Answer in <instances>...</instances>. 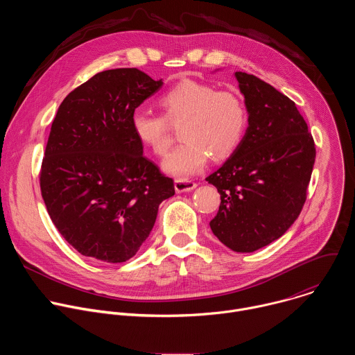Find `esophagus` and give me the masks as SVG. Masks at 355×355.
Masks as SVG:
<instances>
[{
  "label": "esophagus",
  "instance_id": "34e87169",
  "mask_svg": "<svg viewBox=\"0 0 355 355\" xmlns=\"http://www.w3.org/2000/svg\"><path fill=\"white\" fill-rule=\"evenodd\" d=\"M174 187H175L177 192H188L196 187V182H193L191 180H175Z\"/></svg>",
  "mask_w": 355,
  "mask_h": 355
}]
</instances>
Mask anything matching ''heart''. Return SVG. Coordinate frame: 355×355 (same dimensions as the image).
<instances>
[{"label": "heart", "mask_w": 355, "mask_h": 355, "mask_svg": "<svg viewBox=\"0 0 355 355\" xmlns=\"http://www.w3.org/2000/svg\"><path fill=\"white\" fill-rule=\"evenodd\" d=\"M163 115L135 111L130 126L136 139L151 153L163 157L180 126L182 143L164 162V170L187 177L215 162L229 159L239 148L248 126L244 99L236 91L195 80H182L159 98Z\"/></svg>", "instance_id": "obj_1"}]
</instances>
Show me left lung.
I'll return each mask as SVG.
<instances>
[{
  "instance_id": "obj_1",
  "label": "left lung",
  "mask_w": 355,
  "mask_h": 355,
  "mask_svg": "<svg viewBox=\"0 0 355 355\" xmlns=\"http://www.w3.org/2000/svg\"><path fill=\"white\" fill-rule=\"evenodd\" d=\"M236 78L248 128L232 157L207 177L220 193L209 225L226 247L251 252L279 239L297 219L316 147L292 99L252 74L237 71Z\"/></svg>"
}]
</instances>
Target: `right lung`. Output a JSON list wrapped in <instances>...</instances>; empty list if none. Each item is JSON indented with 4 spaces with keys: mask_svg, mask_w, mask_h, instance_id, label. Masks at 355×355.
Listing matches in <instances>:
<instances>
[{
    "mask_svg": "<svg viewBox=\"0 0 355 355\" xmlns=\"http://www.w3.org/2000/svg\"><path fill=\"white\" fill-rule=\"evenodd\" d=\"M137 69L95 74L60 104L39 182L59 233L85 257L132 259L148 237L174 181L143 156L130 116L160 89Z\"/></svg>",
    "mask_w": 355,
    "mask_h": 355,
    "instance_id": "1",
    "label": "right lung"
}]
</instances>
